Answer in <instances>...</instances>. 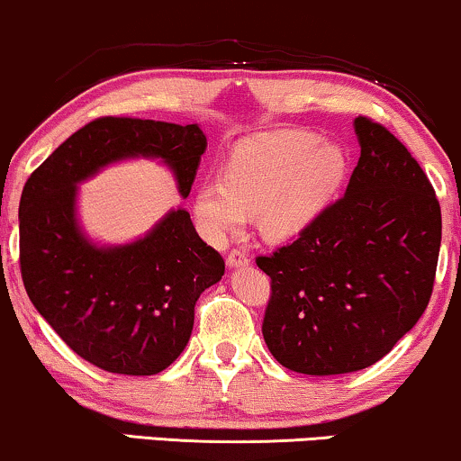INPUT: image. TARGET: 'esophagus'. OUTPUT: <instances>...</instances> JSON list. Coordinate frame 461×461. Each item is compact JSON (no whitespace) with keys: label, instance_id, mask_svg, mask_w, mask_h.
<instances>
[{"label":"esophagus","instance_id":"obj_1","mask_svg":"<svg viewBox=\"0 0 461 461\" xmlns=\"http://www.w3.org/2000/svg\"><path fill=\"white\" fill-rule=\"evenodd\" d=\"M249 255L244 253L240 249H231L230 253H227V266L230 267H242V266H249Z\"/></svg>","mask_w":461,"mask_h":461}]
</instances>
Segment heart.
<instances>
[{
    "label": "heart",
    "mask_w": 461,
    "mask_h": 461,
    "mask_svg": "<svg viewBox=\"0 0 461 461\" xmlns=\"http://www.w3.org/2000/svg\"><path fill=\"white\" fill-rule=\"evenodd\" d=\"M347 153L314 131L261 133L238 144L221 180H203L194 208L203 230L223 238L255 211L259 234L270 242L298 238L347 176Z\"/></svg>",
    "instance_id": "b5f03b06"
}]
</instances>
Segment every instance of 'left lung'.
<instances>
[{"mask_svg": "<svg viewBox=\"0 0 461 461\" xmlns=\"http://www.w3.org/2000/svg\"><path fill=\"white\" fill-rule=\"evenodd\" d=\"M347 194L287 247L258 258L270 276L264 340L285 368L364 370L419 321L432 295L440 203L409 149L368 116Z\"/></svg>", "mask_w": 461, "mask_h": 461, "instance_id": "left-lung-1", "label": "left lung"}]
</instances>
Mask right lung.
I'll use <instances>...</instances> for the list:
<instances>
[{"instance_id":"right-lung-1","label":"right lung","mask_w":461,"mask_h":461,"mask_svg":"<svg viewBox=\"0 0 461 461\" xmlns=\"http://www.w3.org/2000/svg\"><path fill=\"white\" fill-rule=\"evenodd\" d=\"M206 136L197 125L102 116L72 133L27 178L19 206L25 291L76 355L114 375L166 370L187 347L195 302L225 261L197 236L185 208L144 238L97 247L76 219V185L110 163L150 157L189 195Z\"/></svg>"}]
</instances>
